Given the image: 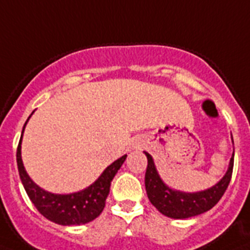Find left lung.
<instances>
[{"label": "left lung", "instance_id": "obj_1", "mask_svg": "<svg viewBox=\"0 0 250 250\" xmlns=\"http://www.w3.org/2000/svg\"><path fill=\"white\" fill-rule=\"evenodd\" d=\"M144 153L148 158V166L145 172L146 194L152 205L166 217L174 218V219H186V218L196 217V215L205 213L213 206L217 205L231 182L233 170V154L229 160L227 172L215 186L205 190L188 193L182 190L171 189L170 187L166 186L158 175L152 156L146 152Z\"/></svg>", "mask_w": 250, "mask_h": 250}]
</instances>
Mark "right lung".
Listing matches in <instances>:
<instances>
[{"label": "right lung", "mask_w": 250, "mask_h": 250, "mask_svg": "<svg viewBox=\"0 0 250 250\" xmlns=\"http://www.w3.org/2000/svg\"><path fill=\"white\" fill-rule=\"evenodd\" d=\"M27 122H25V125H27ZM24 127L21 131V140H19V145L17 149V164L23 187L28 194L29 200L36 206V209L46 219L62 226L85 225L88 222L96 219L105 208L111 180L114 179L118 170L121 168L127 156L125 154L117 161H114L113 164L104 170V172L100 175V178L85 189L70 194L52 193V192L44 190L37 186L36 183L29 178V175L27 174V171L23 166L21 150Z\"/></svg>", "instance_id": "add662e5"}]
</instances>
